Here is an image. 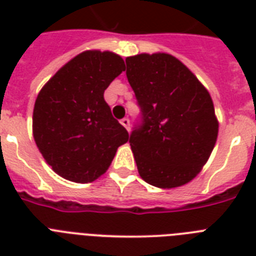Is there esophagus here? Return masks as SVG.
Masks as SVG:
<instances>
[{
  "label": "esophagus",
  "instance_id": "esophagus-1",
  "mask_svg": "<svg viewBox=\"0 0 256 256\" xmlns=\"http://www.w3.org/2000/svg\"><path fill=\"white\" fill-rule=\"evenodd\" d=\"M120 124L124 126V128H126V130H130V120L128 118H124V120H120Z\"/></svg>",
  "mask_w": 256,
  "mask_h": 256
}]
</instances>
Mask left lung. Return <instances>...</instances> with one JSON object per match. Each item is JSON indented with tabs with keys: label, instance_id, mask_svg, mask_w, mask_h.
I'll return each instance as SVG.
<instances>
[{
	"label": "left lung",
	"instance_id": "left-lung-1",
	"mask_svg": "<svg viewBox=\"0 0 256 256\" xmlns=\"http://www.w3.org/2000/svg\"><path fill=\"white\" fill-rule=\"evenodd\" d=\"M126 76L140 108L130 134L144 182L172 188L190 182L206 164L218 136L214 104L206 88L166 53L126 58Z\"/></svg>",
	"mask_w": 256,
	"mask_h": 256
}]
</instances>
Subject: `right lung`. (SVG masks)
<instances>
[{
	"label": "right lung",
	"instance_id": "1",
	"mask_svg": "<svg viewBox=\"0 0 256 256\" xmlns=\"http://www.w3.org/2000/svg\"><path fill=\"white\" fill-rule=\"evenodd\" d=\"M112 52L86 50L62 66L38 94L33 136L38 150L58 175L88 183L106 172L128 130L112 116L104 98L124 72Z\"/></svg>",
	"mask_w": 256,
	"mask_h": 256
}]
</instances>
